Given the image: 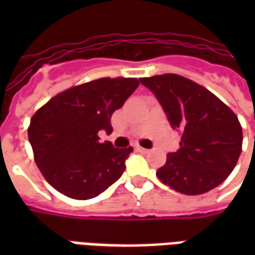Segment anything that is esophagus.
<instances>
[{
    "label": "esophagus",
    "mask_w": 255,
    "mask_h": 255,
    "mask_svg": "<svg viewBox=\"0 0 255 255\" xmlns=\"http://www.w3.org/2000/svg\"><path fill=\"white\" fill-rule=\"evenodd\" d=\"M136 150H138V151H140V153H149L150 151L149 149H144V147H140V146H138V147H136Z\"/></svg>",
    "instance_id": "1"
}]
</instances>
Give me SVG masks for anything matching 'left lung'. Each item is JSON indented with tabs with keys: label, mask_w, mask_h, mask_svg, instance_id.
Wrapping results in <instances>:
<instances>
[{
	"label": "left lung",
	"mask_w": 255,
	"mask_h": 255,
	"mask_svg": "<svg viewBox=\"0 0 255 255\" xmlns=\"http://www.w3.org/2000/svg\"><path fill=\"white\" fill-rule=\"evenodd\" d=\"M140 83L157 97L171 127L182 132L180 149L166 155L157 177L186 195L221 184L242 151L243 133L235 113L213 93L176 73L142 78Z\"/></svg>",
	"instance_id": "1"
}]
</instances>
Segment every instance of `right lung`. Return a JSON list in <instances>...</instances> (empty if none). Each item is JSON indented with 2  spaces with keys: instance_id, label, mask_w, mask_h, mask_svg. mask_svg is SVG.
Wrapping results in <instances>:
<instances>
[{
  "instance_id": "1",
  "label": "right lung",
  "mask_w": 255,
  "mask_h": 255,
  "mask_svg": "<svg viewBox=\"0 0 255 255\" xmlns=\"http://www.w3.org/2000/svg\"><path fill=\"white\" fill-rule=\"evenodd\" d=\"M139 86L135 78H102L60 93L31 117L28 139L47 183L73 199H90L117 182L132 147L101 142L111 117Z\"/></svg>"
}]
</instances>
